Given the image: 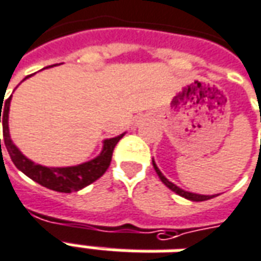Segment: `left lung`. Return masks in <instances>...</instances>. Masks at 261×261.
I'll list each match as a JSON object with an SVG mask.
<instances>
[{
	"label": "left lung",
	"instance_id": "obj_1",
	"mask_svg": "<svg viewBox=\"0 0 261 261\" xmlns=\"http://www.w3.org/2000/svg\"><path fill=\"white\" fill-rule=\"evenodd\" d=\"M152 165H154V169H155V172L158 174V176H160V179L162 181V184L165 185V187H168L171 191H174L175 194H178L179 196H182V198H185V199H189V200H194V202H202V200H207V199H212V198H215L216 195H199V194H194V192H188V191H184L182 188L176 187L175 184H172L171 181H168L164 175H162V172L158 169V167H156V164L154 162V160H152Z\"/></svg>",
	"mask_w": 261,
	"mask_h": 261
}]
</instances>
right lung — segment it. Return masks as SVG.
<instances>
[{
  "instance_id": "right-lung-1",
  "label": "right lung",
  "mask_w": 261,
  "mask_h": 261,
  "mask_svg": "<svg viewBox=\"0 0 261 261\" xmlns=\"http://www.w3.org/2000/svg\"><path fill=\"white\" fill-rule=\"evenodd\" d=\"M31 77V74L27 76L25 79ZM11 97L5 100V105H1L0 107V123L3 121V134L4 143L8 149L11 160L15 164V167L21 172L29 176L31 179L38 182L42 187L56 191V192H76L80 191L82 188L90 185L92 182L97 181L101 175L105 174L110 162H112L113 149L116 144L123 138L124 133L114 138H107L103 141V149L99 155L93 158L90 161L83 162L74 167H62V168H49V167H42L39 164H35L34 161L28 160L23 155L16 145L12 143L10 137V128H8V113H10ZM1 103H4L1 100ZM0 148H1V138H0Z\"/></svg>"
}]
</instances>
